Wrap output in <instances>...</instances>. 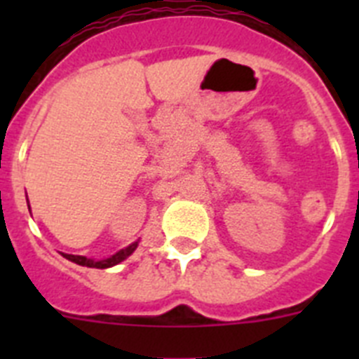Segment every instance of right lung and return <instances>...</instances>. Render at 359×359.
I'll return each instance as SVG.
<instances>
[{"label":"right lung","mask_w":359,"mask_h":359,"mask_svg":"<svg viewBox=\"0 0 359 359\" xmlns=\"http://www.w3.org/2000/svg\"><path fill=\"white\" fill-rule=\"evenodd\" d=\"M28 208H30V205H28ZM138 243H140V241H135V243H131L129 246H126V248L118 250V252L113 253L111 257H107V259H100V261H97V259H88V257H84V255H69V253H61V255L79 266L106 269V268H113V266H116V264H120L122 261H126V259H128V257L131 255L136 248H138Z\"/></svg>","instance_id":"right-lung-1"}]
</instances>
